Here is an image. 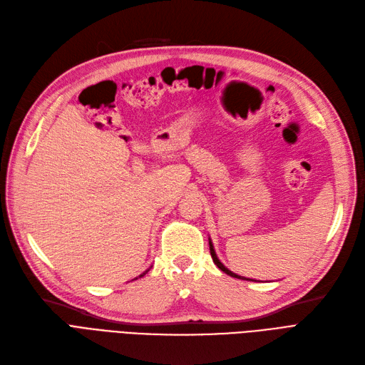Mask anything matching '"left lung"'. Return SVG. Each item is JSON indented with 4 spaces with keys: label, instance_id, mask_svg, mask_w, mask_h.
<instances>
[{
    "label": "left lung",
    "instance_id": "8db88e82",
    "mask_svg": "<svg viewBox=\"0 0 365 365\" xmlns=\"http://www.w3.org/2000/svg\"><path fill=\"white\" fill-rule=\"evenodd\" d=\"M209 248H210V255H212V260H213V263L217 264L221 271L224 272V274H227V275H230V277H233V278H239V279H247V281H254V279H251V278H245V277H240V275H237V274H235V272H232L230 269L228 267H225L222 263H221V260L218 259V255H217V252H215V248H213V244H212V239L209 237Z\"/></svg>",
    "mask_w": 365,
    "mask_h": 365
}]
</instances>
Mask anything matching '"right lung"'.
Instances as JSON below:
<instances>
[{
	"label": "right lung",
	"mask_w": 365,
	"mask_h": 365,
	"mask_svg": "<svg viewBox=\"0 0 365 365\" xmlns=\"http://www.w3.org/2000/svg\"><path fill=\"white\" fill-rule=\"evenodd\" d=\"M150 267H152V266H150ZM150 267H148V269H147V271H145V272H143V274H141V275H140V277H137V278H135V279H138V278H141V277H144V275H145V274H147V272H148V271H150Z\"/></svg>",
	"instance_id": "1"
}]
</instances>
